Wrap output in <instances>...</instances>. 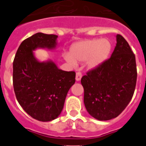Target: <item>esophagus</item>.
Listing matches in <instances>:
<instances>
[{
    "label": "esophagus",
    "mask_w": 146,
    "mask_h": 146,
    "mask_svg": "<svg viewBox=\"0 0 146 146\" xmlns=\"http://www.w3.org/2000/svg\"><path fill=\"white\" fill-rule=\"evenodd\" d=\"M82 78V73L81 72H77L76 74V80L80 81Z\"/></svg>",
    "instance_id": "34e87169"
}]
</instances>
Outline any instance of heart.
Here are the masks:
<instances>
[{
  "label": "heart",
  "mask_w": 146,
  "mask_h": 146,
  "mask_svg": "<svg viewBox=\"0 0 146 146\" xmlns=\"http://www.w3.org/2000/svg\"><path fill=\"white\" fill-rule=\"evenodd\" d=\"M111 49V43L107 38L86 40L72 45L70 55L65 53L64 58L72 66H76L77 62L86 61L88 68L94 69L108 60Z\"/></svg>",
  "instance_id": "obj_1"
}]
</instances>
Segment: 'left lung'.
I'll return each instance as SVG.
<instances>
[{
  "instance_id": "8db88e82",
  "label": "left lung",
  "mask_w": 146,
  "mask_h": 146,
  "mask_svg": "<svg viewBox=\"0 0 146 146\" xmlns=\"http://www.w3.org/2000/svg\"><path fill=\"white\" fill-rule=\"evenodd\" d=\"M111 57L82 77L88 113L99 121L118 116L131 101L137 81L135 56L128 42L116 35Z\"/></svg>"
}]
</instances>
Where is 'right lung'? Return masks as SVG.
Segmentation results:
<instances>
[{
    "label": "right lung",
    "instance_id": "right-lung-1",
    "mask_svg": "<svg viewBox=\"0 0 146 146\" xmlns=\"http://www.w3.org/2000/svg\"><path fill=\"white\" fill-rule=\"evenodd\" d=\"M57 35L37 33L23 41L13 62V86L20 106L34 119L47 122L57 118L67 93L75 82V72L58 69L48 59L40 61L33 51L55 50Z\"/></svg>",
    "mask_w": 146,
    "mask_h": 146
}]
</instances>
